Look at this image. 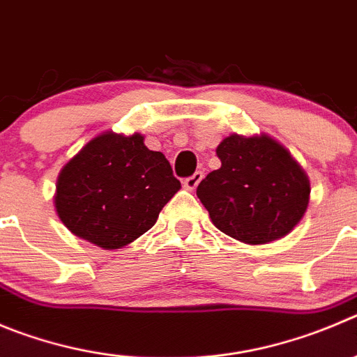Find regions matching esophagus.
Masks as SVG:
<instances>
[{
    "label": "esophagus",
    "instance_id": "esophagus-1",
    "mask_svg": "<svg viewBox=\"0 0 357 357\" xmlns=\"http://www.w3.org/2000/svg\"><path fill=\"white\" fill-rule=\"evenodd\" d=\"M202 178H204V172L197 171L194 176H190V178L185 179V188L195 190L199 186V183L202 181Z\"/></svg>",
    "mask_w": 357,
    "mask_h": 357
}]
</instances>
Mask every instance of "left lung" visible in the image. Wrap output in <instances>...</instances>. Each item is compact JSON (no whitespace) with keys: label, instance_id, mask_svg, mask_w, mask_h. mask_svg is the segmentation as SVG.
I'll return each mask as SVG.
<instances>
[{"label":"left lung","instance_id":"8db88e82","mask_svg":"<svg viewBox=\"0 0 357 357\" xmlns=\"http://www.w3.org/2000/svg\"><path fill=\"white\" fill-rule=\"evenodd\" d=\"M216 155L222 167L197 186V197L216 229L246 245H266L301 222L310 179L285 146L268 133H231Z\"/></svg>","mask_w":357,"mask_h":357}]
</instances>
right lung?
<instances>
[{
	"label": "right lung",
	"instance_id": "obj_1",
	"mask_svg": "<svg viewBox=\"0 0 357 357\" xmlns=\"http://www.w3.org/2000/svg\"><path fill=\"white\" fill-rule=\"evenodd\" d=\"M181 183L142 133H98L59 171L54 208L77 238L103 250L133 243L156 224Z\"/></svg>",
	"mask_w": 357,
	"mask_h": 357
}]
</instances>
